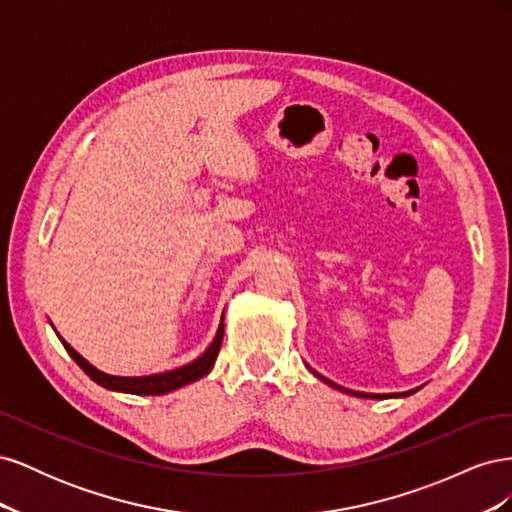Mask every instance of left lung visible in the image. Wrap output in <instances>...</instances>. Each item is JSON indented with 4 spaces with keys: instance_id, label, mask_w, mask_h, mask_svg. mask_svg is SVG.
<instances>
[{
    "instance_id": "8db88e82",
    "label": "left lung",
    "mask_w": 512,
    "mask_h": 512,
    "mask_svg": "<svg viewBox=\"0 0 512 512\" xmlns=\"http://www.w3.org/2000/svg\"><path fill=\"white\" fill-rule=\"evenodd\" d=\"M312 374L316 376V378H320L324 384H329V386H333V389H337V391H342V393H348V395H354V397H363V399H391V397H408V395H412V393H416L418 389H421V386H418V389H412V391H406V393H363V391H350V389H344V386H337L335 382H331L329 378H324V376H320V374H316V371L312 369Z\"/></svg>"
}]
</instances>
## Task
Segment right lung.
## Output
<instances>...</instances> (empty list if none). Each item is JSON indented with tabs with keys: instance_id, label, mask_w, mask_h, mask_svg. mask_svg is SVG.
Instances as JSON below:
<instances>
[{
	"instance_id": "right-lung-1",
	"label": "right lung",
	"mask_w": 512,
	"mask_h": 512,
	"mask_svg": "<svg viewBox=\"0 0 512 512\" xmlns=\"http://www.w3.org/2000/svg\"><path fill=\"white\" fill-rule=\"evenodd\" d=\"M61 339V344L68 350V354L76 361L85 374L94 380L96 384L104 386L108 391H117V393H130V395H166V393H173L181 386L196 382L203 376H207L209 371L213 369L215 359H218V352L222 348V339H224V316L220 320V327L218 333H215L213 342L209 344V348L194 359L188 365H181L175 367L170 371H160V374H151V376H111V374H104L98 367L91 365L87 359L76 352L64 337L57 335Z\"/></svg>"
}]
</instances>
